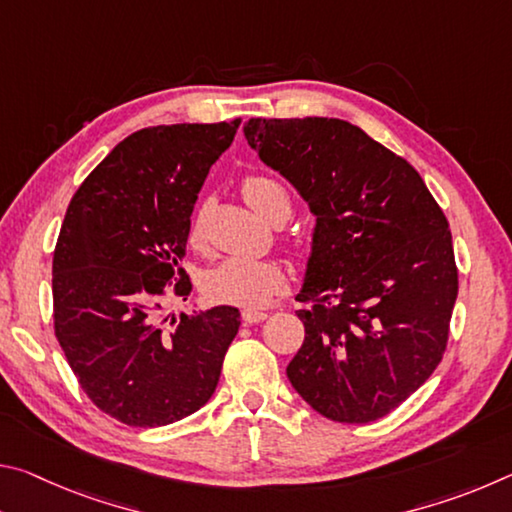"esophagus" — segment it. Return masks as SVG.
Wrapping results in <instances>:
<instances>
[{"label":"esophagus","mask_w":512,"mask_h":512,"mask_svg":"<svg viewBox=\"0 0 512 512\" xmlns=\"http://www.w3.org/2000/svg\"><path fill=\"white\" fill-rule=\"evenodd\" d=\"M241 318H244L246 325H255V323H262V320H266L268 314L262 309H246L244 314H241Z\"/></svg>","instance_id":"esophagus-1"}]
</instances>
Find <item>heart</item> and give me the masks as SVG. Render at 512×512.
Wrapping results in <instances>:
<instances>
[{
  "mask_svg": "<svg viewBox=\"0 0 512 512\" xmlns=\"http://www.w3.org/2000/svg\"><path fill=\"white\" fill-rule=\"evenodd\" d=\"M241 192L246 201L264 216V219L280 223L291 212V198L282 180L271 173H248L241 180ZM205 239V212L196 210L189 223V241L201 246ZM205 293L216 302L237 307H266L287 289V277L273 259L255 257H228L216 264L205 275Z\"/></svg>",
  "mask_w": 512,
  "mask_h": 512,
  "instance_id": "heart-1",
  "label": "heart"
}]
</instances>
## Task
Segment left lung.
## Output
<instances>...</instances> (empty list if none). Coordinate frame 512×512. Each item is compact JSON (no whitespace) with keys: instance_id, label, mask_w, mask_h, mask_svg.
Here are the masks:
<instances>
[{"instance_id":"1","label":"left lung","mask_w":512,"mask_h":512,"mask_svg":"<svg viewBox=\"0 0 512 512\" xmlns=\"http://www.w3.org/2000/svg\"><path fill=\"white\" fill-rule=\"evenodd\" d=\"M244 133L316 214L291 386L334 422L384 418L447 350L458 296L447 216L409 162L348 121L253 117Z\"/></svg>"}]
</instances>
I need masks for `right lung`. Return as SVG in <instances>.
Segmentation results:
<instances>
[{"instance_id":"1","label":"right lung","mask_w":512,"mask_h":512,"mask_svg":"<svg viewBox=\"0 0 512 512\" xmlns=\"http://www.w3.org/2000/svg\"><path fill=\"white\" fill-rule=\"evenodd\" d=\"M241 119L151 126L119 142L69 201L56 241L54 332L97 409L128 427H164L210 400L239 332V309L180 314L194 203Z\"/></svg>"}]
</instances>
